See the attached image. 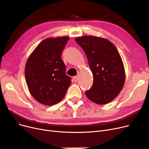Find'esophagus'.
<instances>
[{"label": "esophagus", "mask_w": 149, "mask_h": 149, "mask_svg": "<svg viewBox=\"0 0 149 149\" xmlns=\"http://www.w3.org/2000/svg\"><path fill=\"white\" fill-rule=\"evenodd\" d=\"M73 80H74V81H75V82H77V81H78V76H75V77H74Z\"/></svg>", "instance_id": "1"}]
</instances>
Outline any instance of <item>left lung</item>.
<instances>
[{
    "label": "left lung",
    "instance_id": "left-lung-1",
    "mask_svg": "<svg viewBox=\"0 0 149 149\" xmlns=\"http://www.w3.org/2000/svg\"><path fill=\"white\" fill-rule=\"evenodd\" d=\"M88 59L93 76L92 87L85 92L92 102L104 104L111 102L123 88L125 71L119 52L104 38L85 36L75 38Z\"/></svg>",
    "mask_w": 149,
    "mask_h": 149
}]
</instances>
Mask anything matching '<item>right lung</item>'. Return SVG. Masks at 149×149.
Instances as JSON below:
<instances>
[{"instance_id": "right-lung-1", "label": "right lung", "mask_w": 149, "mask_h": 149, "mask_svg": "<svg viewBox=\"0 0 149 149\" xmlns=\"http://www.w3.org/2000/svg\"><path fill=\"white\" fill-rule=\"evenodd\" d=\"M69 40L63 36L43 40L26 62L25 75L28 90L33 97L42 104L52 106L58 103L71 84L61 59Z\"/></svg>"}]
</instances>
